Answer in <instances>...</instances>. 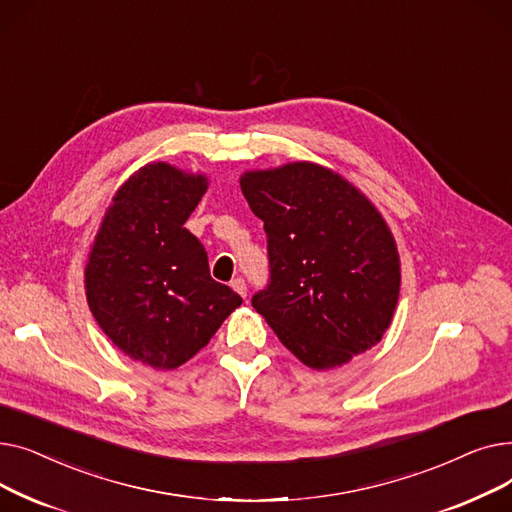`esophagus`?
<instances>
[{
	"instance_id": "1",
	"label": "esophagus",
	"mask_w": 512,
	"mask_h": 512,
	"mask_svg": "<svg viewBox=\"0 0 512 512\" xmlns=\"http://www.w3.org/2000/svg\"><path fill=\"white\" fill-rule=\"evenodd\" d=\"M230 286H232V290H234V292H238V294H240L242 299L247 297V284H245V280H242V278L232 280V282H230Z\"/></svg>"
}]
</instances>
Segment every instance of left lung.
<instances>
[{
    "instance_id": "left-lung-1",
    "label": "left lung",
    "mask_w": 512,
    "mask_h": 512,
    "mask_svg": "<svg viewBox=\"0 0 512 512\" xmlns=\"http://www.w3.org/2000/svg\"><path fill=\"white\" fill-rule=\"evenodd\" d=\"M240 188L263 220L272 267L253 307L280 342L317 371L378 344L400 292L396 240L378 207L313 161L247 170Z\"/></svg>"
}]
</instances>
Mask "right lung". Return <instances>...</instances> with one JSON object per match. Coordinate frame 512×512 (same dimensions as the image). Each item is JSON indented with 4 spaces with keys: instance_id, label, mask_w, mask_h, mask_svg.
<instances>
[{
    "instance_id": "obj_1",
    "label": "right lung",
    "mask_w": 512,
    "mask_h": 512,
    "mask_svg": "<svg viewBox=\"0 0 512 512\" xmlns=\"http://www.w3.org/2000/svg\"><path fill=\"white\" fill-rule=\"evenodd\" d=\"M201 172L151 161L107 205L85 265L89 309L132 361L170 371L193 359L242 299L209 276L184 228L205 195Z\"/></svg>"
}]
</instances>
